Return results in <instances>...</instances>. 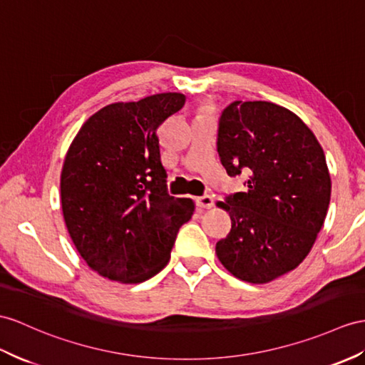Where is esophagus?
Masks as SVG:
<instances>
[{"mask_svg":"<svg viewBox=\"0 0 365 365\" xmlns=\"http://www.w3.org/2000/svg\"><path fill=\"white\" fill-rule=\"evenodd\" d=\"M195 201H197V206L200 209H210L213 206V197L207 193L202 195V197H198Z\"/></svg>","mask_w":365,"mask_h":365,"instance_id":"1","label":"esophagus"}]
</instances>
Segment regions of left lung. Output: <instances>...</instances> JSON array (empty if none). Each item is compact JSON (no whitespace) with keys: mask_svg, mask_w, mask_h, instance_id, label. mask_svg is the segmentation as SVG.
<instances>
[{"mask_svg":"<svg viewBox=\"0 0 365 365\" xmlns=\"http://www.w3.org/2000/svg\"><path fill=\"white\" fill-rule=\"evenodd\" d=\"M217 145L229 176L250 175L246 192L218 202L232 221L215 247L220 262L250 283L296 269L324 226L331 195L313 131L283 106L237 101L221 113Z\"/></svg>","mask_w":365,"mask_h":365,"instance_id":"left-lung-1","label":"left lung"}]
</instances>
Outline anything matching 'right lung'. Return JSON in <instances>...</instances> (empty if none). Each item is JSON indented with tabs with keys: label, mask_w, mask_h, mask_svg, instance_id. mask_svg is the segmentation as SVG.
Instances as JSON below:
<instances>
[{
	"label": "right lung",
	"mask_w": 365,
	"mask_h": 365,
	"mask_svg": "<svg viewBox=\"0 0 365 365\" xmlns=\"http://www.w3.org/2000/svg\"><path fill=\"white\" fill-rule=\"evenodd\" d=\"M185 96L163 93L103 106L71 144L60 193L78 254L102 277L140 283L170 259L180 227L193 215L190 198L167 192L158 128Z\"/></svg>",
	"instance_id": "1"
}]
</instances>
